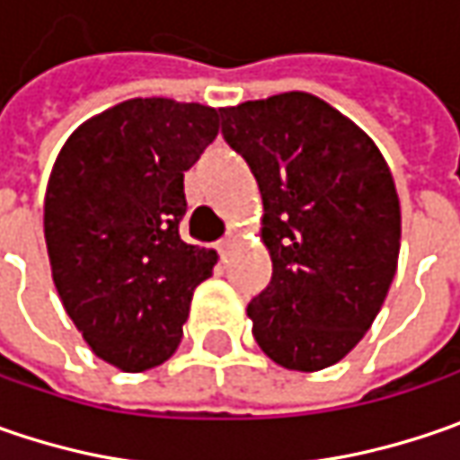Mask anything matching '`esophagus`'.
Segmentation results:
<instances>
[{"instance_id": "obj_1", "label": "esophagus", "mask_w": 460, "mask_h": 460, "mask_svg": "<svg viewBox=\"0 0 460 460\" xmlns=\"http://www.w3.org/2000/svg\"><path fill=\"white\" fill-rule=\"evenodd\" d=\"M234 244H236V236L229 234V236H224V239L218 242V252H221V254H229V252L234 250Z\"/></svg>"}]
</instances>
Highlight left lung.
<instances>
[{"instance_id":"obj_1","label":"left lung","mask_w":460,"mask_h":460,"mask_svg":"<svg viewBox=\"0 0 460 460\" xmlns=\"http://www.w3.org/2000/svg\"><path fill=\"white\" fill-rule=\"evenodd\" d=\"M224 138L262 195L270 286L247 306L252 334L288 370L330 368L370 330L402 247V208L384 154L309 92L221 108Z\"/></svg>"}]
</instances>
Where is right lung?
<instances>
[{"label": "right lung", "instance_id": "obj_1", "mask_svg": "<svg viewBox=\"0 0 460 460\" xmlns=\"http://www.w3.org/2000/svg\"><path fill=\"white\" fill-rule=\"evenodd\" d=\"M221 111L133 97L92 115L50 170L43 234L58 298L90 349L118 370L170 360L192 290L218 254L180 239L182 177L218 136Z\"/></svg>", "mask_w": 460, "mask_h": 460}]
</instances>
